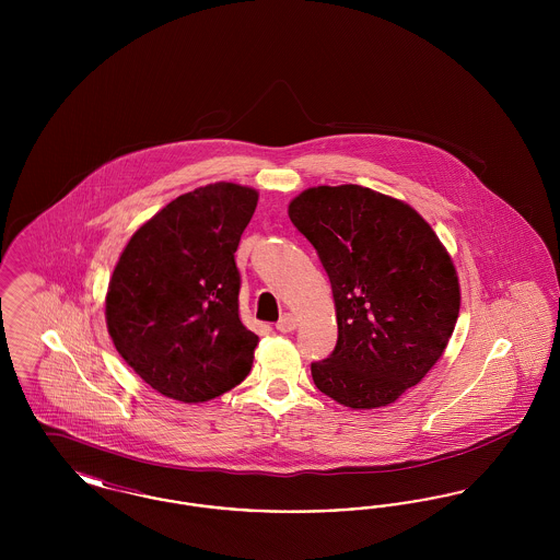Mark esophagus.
I'll return each instance as SVG.
<instances>
[{
    "label": "esophagus",
    "instance_id": "obj_1",
    "mask_svg": "<svg viewBox=\"0 0 560 560\" xmlns=\"http://www.w3.org/2000/svg\"><path fill=\"white\" fill-rule=\"evenodd\" d=\"M295 327H298V319L293 317L292 313H285L281 319L277 320V329H279V331H283V334L293 331Z\"/></svg>",
    "mask_w": 560,
    "mask_h": 560
}]
</instances>
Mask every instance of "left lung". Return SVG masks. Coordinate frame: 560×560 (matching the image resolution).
<instances>
[{
    "label": "left lung",
    "mask_w": 560,
    "mask_h": 560,
    "mask_svg": "<svg viewBox=\"0 0 560 560\" xmlns=\"http://www.w3.org/2000/svg\"><path fill=\"white\" fill-rule=\"evenodd\" d=\"M288 213L317 249L336 304L338 345L311 365L315 386L350 409L395 402L452 338L450 252L411 206L359 185L306 188Z\"/></svg>",
    "instance_id": "1"
}]
</instances>
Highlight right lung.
Returning a JSON list of instances; mask_svg holds the SVG:
<instances>
[{
    "instance_id": "right-lung-1",
    "label": "right lung",
    "mask_w": 560,
    "mask_h": 560,
    "mask_svg": "<svg viewBox=\"0 0 560 560\" xmlns=\"http://www.w3.org/2000/svg\"><path fill=\"white\" fill-rule=\"evenodd\" d=\"M256 206V188H195L147 220L115 265L108 336L167 399H215L252 370L258 336L241 323L235 252Z\"/></svg>"
}]
</instances>
